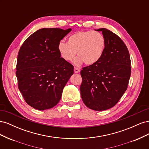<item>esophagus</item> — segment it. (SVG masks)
I'll return each mask as SVG.
<instances>
[{
    "label": "esophagus",
    "mask_w": 149,
    "mask_h": 149,
    "mask_svg": "<svg viewBox=\"0 0 149 149\" xmlns=\"http://www.w3.org/2000/svg\"><path fill=\"white\" fill-rule=\"evenodd\" d=\"M74 72L75 73H79L80 72V70L79 68H74Z\"/></svg>",
    "instance_id": "obj_1"
}]
</instances>
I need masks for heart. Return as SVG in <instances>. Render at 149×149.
Listing matches in <instances>:
<instances>
[{
  "instance_id": "1",
  "label": "heart",
  "mask_w": 149,
  "mask_h": 149,
  "mask_svg": "<svg viewBox=\"0 0 149 149\" xmlns=\"http://www.w3.org/2000/svg\"><path fill=\"white\" fill-rule=\"evenodd\" d=\"M105 47L103 35L93 31H78L70 36L67 43L60 42L58 45V52L66 61H71L77 53L79 56L74 61L76 66L83 62L88 65L96 63L102 56Z\"/></svg>"
}]
</instances>
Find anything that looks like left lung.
<instances>
[{
  "label": "left lung",
  "mask_w": 149,
  "mask_h": 149,
  "mask_svg": "<svg viewBox=\"0 0 149 149\" xmlns=\"http://www.w3.org/2000/svg\"><path fill=\"white\" fill-rule=\"evenodd\" d=\"M106 40L103 55L96 63L81 71V96L84 104L94 111H104L114 106L127 88L131 64L127 47L118 35L104 28Z\"/></svg>",
  "instance_id": "8db88e82"
}]
</instances>
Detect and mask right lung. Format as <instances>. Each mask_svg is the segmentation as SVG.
Here are the masks:
<instances>
[{"instance_id": "obj_1", "label": "right lung", "mask_w": 149, "mask_h": 149, "mask_svg": "<svg viewBox=\"0 0 149 149\" xmlns=\"http://www.w3.org/2000/svg\"><path fill=\"white\" fill-rule=\"evenodd\" d=\"M71 31L40 29L20 47L17 63L18 86L26 102L34 109L43 111L56 106L74 73L73 66L61 58L58 49V43Z\"/></svg>"}]
</instances>
